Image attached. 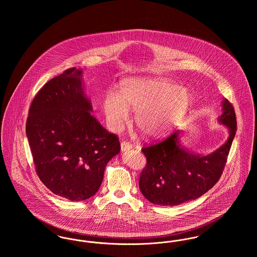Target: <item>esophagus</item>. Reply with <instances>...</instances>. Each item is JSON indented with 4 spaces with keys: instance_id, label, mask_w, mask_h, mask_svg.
Masks as SVG:
<instances>
[{
    "instance_id": "1",
    "label": "esophagus",
    "mask_w": 257,
    "mask_h": 257,
    "mask_svg": "<svg viewBox=\"0 0 257 257\" xmlns=\"http://www.w3.org/2000/svg\"><path fill=\"white\" fill-rule=\"evenodd\" d=\"M120 147H121V150L122 151H126V150H129V149H132L133 146L130 143H128V142H122Z\"/></svg>"
}]
</instances>
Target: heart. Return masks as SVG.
Returning <instances> with one entry per match:
<instances>
[{"mask_svg": "<svg viewBox=\"0 0 257 257\" xmlns=\"http://www.w3.org/2000/svg\"><path fill=\"white\" fill-rule=\"evenodd\" d=\"M192 103L190 91L164 79H127L119 94L107 90L101 98V108L112 128H118L137 110L136 123L147 136L164 133L181 120Z\"/></svg>", "mask_w": 257, "mask_h": 257, "instance_id": "obj_1", "label": "heart"}]
</instances>
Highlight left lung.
Listing matches in <instances>:
<instances>
[{"mask_svg": "<svg viewBox=\"0 0 257 257\" xmlns=\"http://www.w3.org/2000/svg\"><path fill=\"white\" fill-rule=\"evenodd\" d=\"M219 121L228 128L224 145L206 156L191 153L179 144L180 130L143 147L147 166L139 186L150 202L163 206L179 205L204 195L219 181L237 130L232 104L224 99Z\"/></svg>", "mask_w": 257, "mask_h": 257, "instance_id": "8db88e82", "label": "left lung"}]
</instances>
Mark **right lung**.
Returning a JSON list of instances; mask_svg holds the SVG:
<instances>
[{
  "label": "right lung",
  "instance_id": "add662e5",
  "mask_svg": "<svg viewBox=\"0 0 257 257\" xmlns=\"http://www.w3.org/2000/svg\"><path fill=\"white\" fill-rule=\"evenodd\" d=\"M91 110L82 70L72 67L42 86L27 118L26 134L39 179L71 201L97 193L107 164L120 151L118 138L103 128Z\"/></svg>",
  "mask_w": 257,
  "mask_h": 257
}]
</instances>
